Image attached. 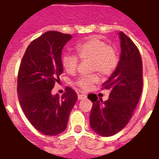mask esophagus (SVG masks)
Returning a JSON list of instances; mask_svg holds the SVG:
<instances>
[{
    "instance_id": "obj_1",
    "label": "esophagus",
    "mask_w": 159,
    "mask_h": 159,
    "mask_svg": "<svg viewBox=\"0 0 159 159\" xmlns=\"http://www.w3.org/2000/svg\"><path fill=\"white\" fill-rule=\"evenodd\" d=\"M77 98H78V100L86 99V98H87V96L84 94H79L78 96H77Z\"/></svg>"
}]
</instances>
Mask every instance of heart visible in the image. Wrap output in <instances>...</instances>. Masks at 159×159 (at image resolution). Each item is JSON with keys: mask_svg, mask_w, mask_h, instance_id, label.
<instances>
[{"mask_svg": "<svg viewBox=\"0 0 159 159\" xmlns=\"http://www.w3.org/2000/svg\"><path fill=\"white\" fill-rule=\"evenodd\" d=\"M77 56L83 61H91V71L98 72L103 76H109L115 71L119 62L116 49L108 45L99 36H91L80 42L75 47ZM61 62L68 73L77 69L78 58L76 55L66 52L62 55ZM98 81L96 74L81 76L77 85L82 90H88Z\"/></svg>", "mask_w": 159, "mask_h": 159, "instance_id": "obj_1", "label": "heart"}]
</instances>
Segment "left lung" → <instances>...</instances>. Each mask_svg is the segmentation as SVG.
I'll return each instance as SVG.
<instances>
[{"label": "left lung", "mask_w": 159, "mask_h": 159, "mask_svg": "<svg viewBox=\"0 0 159 159\" xmlns=\"http://www.w3.org/2000/svg\"><path fill=\"white\" fill-rule=\"evenodd\" d=\"M120 39V57L118 65L103 83L110 90L109 99L103 102L93 94L90 125L99 135L109 137L123 129L138 105L143 88V64L138 48L123 32Z\"/></svg>", "instance_id": "8db88e82"}]
</instances>
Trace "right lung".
I'll list each match as a JSON object with an SVG mask.
<instances>
[{
  "label": "right lung",
  "instance_id": "1",
  "mask_svg": "<svg viewBox=\"0 0 159 159\" xmlns=\"http://www.w3.org/2000/svg\"><path fill=\"white\" fill-rule=\"evenodd\" d=\"M72 35L48 31L32 41L21 60L17 94L22 111L31 125L45 135L54 136L66 129L77 100L70 87L60 97L52 94L55 82L63 72L62 51Z\"/></svg>",
  "mask_w": 159,
  "mask_h": 159
}]
</instances>
